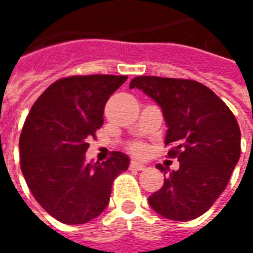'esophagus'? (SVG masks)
<instances>
[{
    "label": "esophagus",
    "instance_id": "1",
    "mask_svg": "<svg viewBox=\"0 0 253 253\" xmlns=\"http://www.w3.org/2000/svg\"><path fill=\"white\" fill-rule=\"evenodd\" d=\"M145 169V164L139 163V162H131L130 163V169H137V171H141V169Z\"/></svg>",
    "mask_w": 253,
    "mask_h": 253
}]
</instances>
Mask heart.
<instances>
[{
  "instance_id": "heart-1",
  "label": "heart",
  "mask_w": 253,
  "mask_h": 253,
  "mask_svg": "<svg viewBox=\"0 0 253 253\" xmlns=\"http://www.w3.org/2000/svg\"><path fill=\"white\" fill-rule=\"evenodd\" d=\"M130 151L134 153V155H142L145 152V146L141 142H137V144H132L130 146Z\"/></svg>"
}]
</instances>
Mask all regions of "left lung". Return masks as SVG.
<instances>
[{
	"mask_svg": "<svg viewBox=\"0 0 253 253\" xmlns=\"http://www.w3.org/2000/svg\"><path fill=\"white\" fill-rule=\"evenodd\" d=\"M134 87L160 105L169 127V156L179 162L148 201L171 220L199 218L225 190L240 159L237 121L212 90L192 79L137 77L130 82ZM156 167L167 174L162 164Z\"/></svg>",
	"mask_w": 253,
	"mask_h": 253,
	"instance_id": "8db88e82",
	"label": "left lung"
}]
</instances>
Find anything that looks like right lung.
I'll use <instances>...</instances> for the list:
<instances>
[{
  "label": "right lung",
  "instance_id": "right-lung-1",
  "mask_svg": "<svg viewBox=\"0 0 253 253\" xmlns=\"http://www.w3.org/2000/svg\"><path fill=\"white\" fill-rule=\"evenodd\" d=\"M126 75L63 78L34 102L24 122L19 149L20 169L41 207L67 225H82L107 208L116 176L130 159L112 152L107 162L86 163L91 137L104 123L109 96Z\"/></svg>",
  "mask_w": 253,
  "mask_h": 253
}]
</instances>
